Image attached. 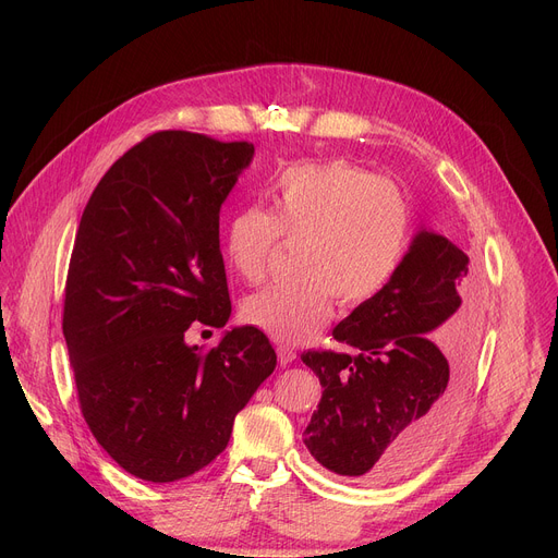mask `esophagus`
Instances as JSON below:
<instances>
[{"instance_id":"esophagus-1","label":"esophagus","mask_w":558,"mask_h":558,"mask_svg":"<svg viewBox=\"0 0 558 558\" xmlns=\"http://www.w3.org/2000/svg\"><path fill=\"white\" fill-rule=\"evenodd\" d=\"M294 360H296V350L294 348L278 345V362H280V366H289Z\"/></svg>"}]
</instances>
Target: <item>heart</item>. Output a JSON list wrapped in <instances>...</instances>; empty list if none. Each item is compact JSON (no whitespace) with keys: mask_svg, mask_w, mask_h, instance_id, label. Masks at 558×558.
I'll list each match as a JSON object with an SVG mask.
<instances>
[{"mask_svg":"<svg viewBox=\"0 0 558 558\" xmlns=\"http://www.w3.org/2000/svg\"><path fill=\"white\" fill-rule=\"evenodd\" d=\"M412 238L402 187L345 160L296 162L269 185V210L244 205L221 228V253L248 284L269 276L280 242L299 244L294 276L242 303L248 326L278 343H305L326 328L335 301L355 310L396 276Z\"/></svg>","mask_w":558,"mask_h":558,"instance_id":"heart-1","label":"heart"}]
</instances>
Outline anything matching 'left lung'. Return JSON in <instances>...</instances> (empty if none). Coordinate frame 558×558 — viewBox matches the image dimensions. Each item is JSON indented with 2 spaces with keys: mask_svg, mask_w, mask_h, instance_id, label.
<instances>
[{
  "mask_svg": "<svg viewBox=\"0 0 558 558\" xmlns=\"http://www.w3.org/2000/svg\"><path fill=\"white\" fill-rule=\"evenodd\" d=\"M463 289L468 255L421 230L391 282L332 330L348 353L301 355L324 387L303 434L320 465L383 484L444 441L477 345V312L463 305Z\"/></svg>",
  "mask_w": 558,
  "mask_h": 558,
  "instance_id": "obj_1",
  "label": "left lung"
}]
</instances>
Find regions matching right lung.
<instances>
[{
	"label": "right lung",
	"mask_w": 558,
	"mask_h": 558,
	"mask_svg": "<svg viewBox=\"0 0 558 558\" xmlns=\"http://www.w3.org/2000/svg\"><path fill=\"white\" fill-rule=\"evenodd\" d=\"M253 154L251 142L158 131L104 173L83 210L63 335L87 427L140 480L175 482L217 459L276 368L253 326L210 350L185 341L230 316L219 210Z\"/></svg>",
	"instance_id": "obj_1"
}]
</instances>
